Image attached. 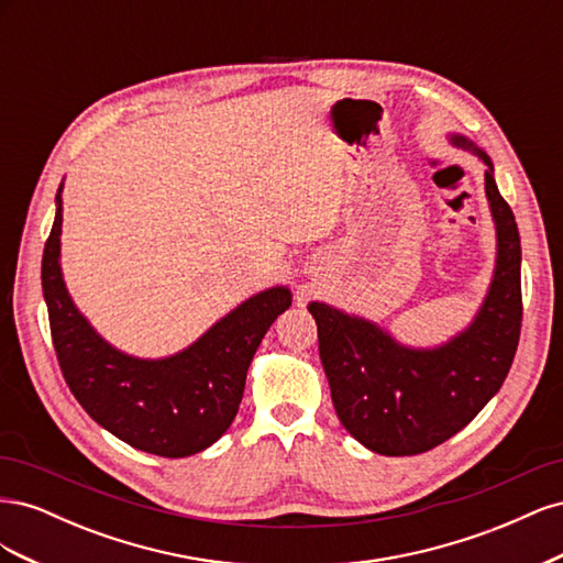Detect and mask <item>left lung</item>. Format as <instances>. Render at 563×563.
I'll list each match as a JSON object with an SVG mask.
<instances>
[{"label":"left lung","mask_w":563,"mask_h":563,"mask_svg":"<svg viewBox=\"0 0 563 563\" xmlns=\"http://www.w3.org/2000/svg\"><path fill=\"white\" fill-rule=\"evenodd\" d=\"M457 145L472 147L455 139ZM486 195L498 230V267L472 327L439 350H406L373 323L312 302L319 356L345 430L380 455H418L457 434L503 387L521 333V244L498 192L493 164Z\"/></svg>","instance_id":"8db88e82"}]
</instances>
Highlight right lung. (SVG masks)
<instances>
[{"mask_svg": "<svg viewBox=\"0 0 563 563\" xmlns=\"http://www.w3.org/2000/svg\"><path fill=\"white\" fill-rule=\"evenodd\" d=\"M56 203L42 288L58 366L75 399L108 432L145 453L185 457L211 446L240 411L249 364L272 321L291 305L288 288L253 296L172 360H131L93 333L65 291L60 190Z\"/></svg>", "mask_w": 563, "mask_h": 563, "instance_id": "right-lung-1", "label": "right lung"}]
</instances>
